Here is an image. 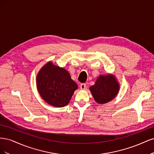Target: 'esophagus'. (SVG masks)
Wrapping results in <instances>:
<instances>
[{"mask_svg":"<svg viewBox=\"0 0 154 154\" xmlns=\"http://www.w3.org/2000/svg\"><path fill=\"white\" fill-rule=\"evenodd\" d=\"M86 87V84L85 83H82L80 85V89L82 90H85Z\"/></svg>","mask_w":154,"mask_h":154,"instance_id":"34e87169","label":"esophagus"}]
</instances>
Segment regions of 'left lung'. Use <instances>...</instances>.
I'll list each match as a JSON object with an SVG mask.
<instances>
[{"label": "left lung", "mask_w": 154, "mask_h": 154, "mask_svg": "<svg viewBox=\"0 0 154 154\" xmlns=\"http://www.w3.org/2000/svg\"><path fill=\"white\" fill-rule=\"evenodd\" d=\"M119 83L116 77L112 74L100 75L95 84L90 87V91L96 103L105 104L118 96Z\"/></svg>", "instance_id": "left-lung-1"}]
</instances>
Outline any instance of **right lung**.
Segmentation results:
<instances>
[{
  "label": "right lung",
  "instance_id": "1",
  "mask_svg": "<svg viewBox=\"0 0 154 154\" xmlns=\"http://www.w3.org/2000/svg\"><path fill=\"white\" fill-rule=\"evenodd\" d=\"M36 82L40 97L54 107L68 105L78 87L66 69L56 66L51 61L40 69Z\"/></svg>",
  "mask_w": 154,
  "mask_h": 154
}]
</instances>
